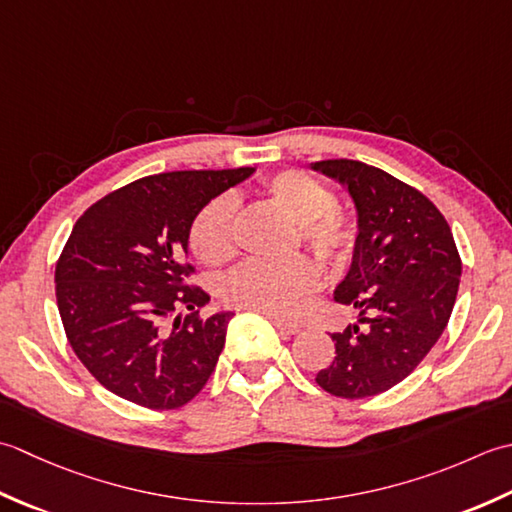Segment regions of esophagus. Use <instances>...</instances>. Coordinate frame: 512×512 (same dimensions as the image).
Here are the masks:
<instances>
[{
    "label": "esophagus",
    "instance_id": "34e87169",
    "mask_svg": "<svg viewBox=\"0 0 512 512\" xmlns=\"http://www.w3.org/2000/svg\"><path fill=\"white\" fill-rule=\"evenodd\" d=\"M271 322H274V327L280 331V336H296V333L300 331L298 322H287L280 318H271Z\"/></svg>",
    "mask_w": 512,
    "mask_h": 512
}]
</instances>
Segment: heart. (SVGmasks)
Masks as SVG:
<instances>
[{"mask_svg": "<svg viewBox=\"0 0 512 512\" xmlns=\"http://www.w3.org/2000/svg\"><path fill=\"white\" fill-rule=\"evenodd\" d=\"M265 198L296 221V241L327 267H344L356 256L360 223L336 203L329 187L302 170H283L260 183ZM194 254L210 267L227 265L236 256V203L216 196L194 216L190 227ZM318 287V271L307 258L283 263H245L221 285L229 307L252 309L267 316H291Z\"/></svg>", "mask_w": 512, "mask_h": 512, "instance_id": "heart-1", "label": "heart"}]
</instances>
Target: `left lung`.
Returning a JSON list of instances; mask_svg holds the SVG:
<instances>
[{
	"mask_svg": "<svg viewBox=\"0 0 512 512\" xmlns=\"http://www.w3.org/2000/svg\"><path fill=\"white\" fill-rule=\"evenodd\" d=\"M311 168L347 185L360 223L356 256L333 294L358 309V322L331 333L336 358L316 382L336 398H371L402 382L440 340L462 258L446 218L415 187L362 161Z\"/></svg>",
	"mask_w": 512,
	"mask_h": 512,
	"instance_id": "left-lung-1",
	"label": "left lung"
}]
</instances>
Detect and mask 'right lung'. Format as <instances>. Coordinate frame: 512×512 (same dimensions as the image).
I'll use <instances>...</instances> for the list:
<instances>
[{
    "mask_svg": "<svg viewBox=\"0 0 512 512\" xmlns=\"http://www.w3.org/2000/svg\"><path fill=\"white\" fill-rule=\"evenodd\" d=\"M254 168L143 176L79 216L55 267L72 351L92 378L152 411L190 402L210 380L232 314L201 316L210 296L190 285L194 216ZM179 308L191 311L174 317Z\"/></svg>",
    "mask_w": 512,
    "mask_h": 512,
    "instance_id": "right-lung-1",
    "label": "right lung"
}]
</instances>
